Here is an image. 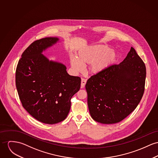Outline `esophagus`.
I'll return each instance as SVG.
<instances>
[{
  "mask_svg": "<svg viewBox=\"0 0 158 158\" xmlns=\"http://www.w3.org/2000/svg\"><path fill=\"white\" fill-rule=\"evenodd\" d=\"M86 81L85 79H81V88H83L85 87V84H86Z\"/></svg>",
  "mask_w": 158,
  "mask_h": 158,
  "instance_id": "1",
  "label": "esophagus"
}]
</instances>
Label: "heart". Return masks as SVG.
<instances>
[{"instance_id": "heart-1", "label": "heart", "mask_w": 158, "mask_h": 158, "mask_svg": "<svg viewBox=\"0 0 158 158\" xmlns=\"http://www.w3.org/2000/svg\"><path fill=\"white\" fill-rule=\"evenodd\" d=\"M117 57L118 55L115 50L105 45L97 44L81 50L77 53V57L71 56L70 62L75 72H82L83 65H90V73L97 74L113 65L117 61Z\"/></svg>"}]
</instances>
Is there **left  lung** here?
I'll use <instances>...</instances> for the list:
<instances>
[{"mask_svg":"<svg viewBox=\"0 0 158 158\" xmlns=\"http://www.w3.org/2000/svg\"><path fill=\"white\" fill-rule=\"evenodd\" d=\"M146 77V65L132 47L119 64L92 76L85 85L92 118L106 124L124 119L140 102Z\"/></svg>","mask_w":158,"mask_h":158,"instance_id":"left-lung-1","label":"left lung"}]
</instances>
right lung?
Listing matches in <instances>:
<instances>
[{
  "label": "right lung",
  "instance_id": "right-lung-1",
  "mask_svg": "<svg viewBox=\"0 0 158 158\" xmlns=\"http://www.w3.org/2000/svg\"><path fill=\"white\" fill-rule=\"evenodd\" d=\"M60 39L46 37L32 43L17 64L15 84L22 105L38 121L53 124L64 120L70 100L80 89L79 77L69 74L66 66L43 54Z\"/></svg>",
  "mask_w": 158,
  "mask_h": 158
}]
</instances>
